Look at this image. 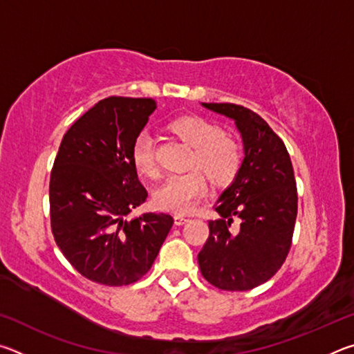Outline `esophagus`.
I'll return each mask as SVG.
<instances>
[{
  "instance_id": "34e87169",
  "label": "esophagus",
  "mask_w": 354,
  "mask_h": 354,
  "mask_svg": "<svg viewBox=\"0 0 354 354\" xmlns=\"http://www.w3.org/2000/svg\"><path fill=\"white\" fill-rule=\"evenodd\" d=\"M187 221H189V218L184 217V215H181V214H176L175 215V225L176 226H181L184 223H187Z\"/></svg>"
}]
</instances>
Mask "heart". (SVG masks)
<instances>
[{"label":"heart","mask_w":354,"mask_h":354,"mask_svg":"<svg viewBox=\"0 0 354 354\" xmlns=\"http://www.w3.org/2000/svg\"><path fill=\"white\" fill-rule=\"evenodd\" d=\"M169 131L192 148L187 167L198 170L167 178L154 190L153 203L162 211L184 214L198 205L206 194L205 174L217 187H226L234 181L241 171L243 153L234 136L221 129L218 123L198 115H184L173 120ZM131 162L139 175L158 176L153 142L148 134L142 133L134 139L131 147ZM201 171L205 173L204 176Z\"/></svg>","instance_id":"obj_1"}]
</instances>
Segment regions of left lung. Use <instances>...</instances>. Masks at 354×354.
Wrapping results in <instances>:
<instances>
[{"label":"left lung","instance_id":"obj_1","mask_svg":"<svg viewBox=\"0 0 354 354\" xmlns=\"http://www.w3.org/2000/svg\"><path fill=\"white\" fill-rule=\"evenodd\" d=\"M232 118L245 158L239 175L215 203L220 217L209 221L198 253L201 274L221 290L242 292L270 279L292 245L298 196L290 156L263 118L231 103H203ZM239 218V226L230 225Z\"/></svg>","mask_w":354,"mask_h":354}]
</instances>
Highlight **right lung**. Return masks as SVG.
Returning <instances> with one entry per match:
<instances>
[{"instance_id":"1","label":"right lung","mask_w":354,"mask_h":354,"mask_svg":"<svg viewBox=\"0 0 354 354\" xmlns=\"http://www.w3.org/2000/svg\"><path fill=\"white\" fill-rule=\"evenodd\" d=\"M156 109L151 98L109 97L71 124L50 178L51 231L82 277L104 286L139 281L169 234V214L128 218L147 200L131 147Z\"/></svg>"}]
</instances>
